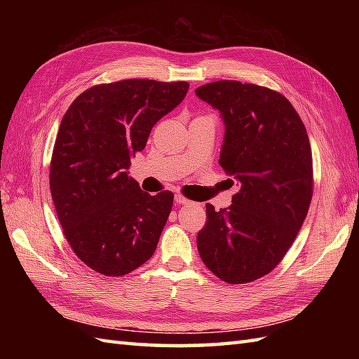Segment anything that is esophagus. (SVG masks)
<instances>
[{"instance_id": "34e87169", "label": "esophagus", "mask_w": 359, "mask_h": 359, "mask_svg": "<svg viewBox=\"0 0 359 359\" xmlns=\"http://www.w3.org/2000/svg\"><path fill=\"white\" fill-rule=\"evenodd\" d=\"M174 201H175V203H177V205H193L194 203V202L188 201V199H185V197H182V196H175Z\"/></svg>"}]
</instances>
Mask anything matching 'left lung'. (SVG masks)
I'll return each mask as SVG.
<instances>
[{"instance_id":"1","label":"left lung","mask_w":359,"mask_h":359,"mask_svg":"<svg viewBox=\"0 0 359 359\" xmlns=\"http://www.w3.org/2000/svg\"><path fill=\"white\" fill-rule=\"evenodd\" d=\"M196 95L220 112L219 165L238 187L230 208L207 203L197 250L219 279L245 284L280 262L307 216L313 193L309 135L276 90L220 80L197 88Z\"/></svg>"}]
</instances>
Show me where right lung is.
Segmentation results:
<instances>
[{
    "mask_svg": "<svg viewBox=\"0 0 359 359\" xmlns=\"http://www.w3.org/2000/svg\"><path fill=\"white\" fill-rule=\"evenodd\" d=\"M188 88L121 80L89 88L65 114L52 152V201L74 253L97 273L123 276L154 255L174 194H147L128 170Z\"/></svg>",
    "mask_w": 359,
    "mask_h": 359,
    "instance_id": "1",
    "label": "right lung"
}]
</instances>
